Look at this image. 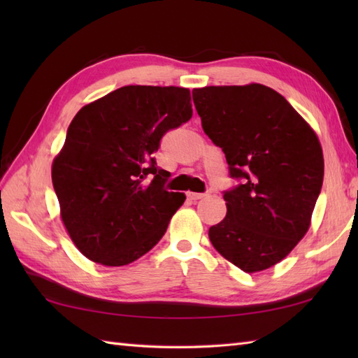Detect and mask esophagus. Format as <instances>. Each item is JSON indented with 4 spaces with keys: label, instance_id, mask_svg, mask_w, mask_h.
I'll list each match as a JSON object with an SVG mask.
<instances>
[{
    "label": "esophagus",
    "instance_id": "obj_1",
    "mask_svg": "<svg viewBox=\"0 0 358 358\" xmlns=\"http://www.w3.org/2000/svg\"><path fill=\"white\" fill-rule=\"evenodd\" d=\"M186 196H187V200L196 201V200L206 199V196H209V192H204V194H200V192H187V194H186Z\"/></svg>",
    "mask_w": 358,
    "mask_h": 358
}]
</instances>
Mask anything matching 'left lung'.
Returning <instances> with one entry per match:
<instances>
[{
	"mask_svg": "<svg viewBox=\"0 0 358 358\" xmlns=\"http://www.w3.org/2000/svg\"><path fill=\"white\" fill-rule=\"evenodd\" d=\"M192 98L237 180L223 192L227 214L210 226V243L241 271L268 269L309 229L323 185L320 141L285 96L263 85L194 89Z\"/></svg>",
	"mask_w": 358,
	"mask_h": 358,
	"instance_id": "8db88e82",
	"label": "left lung"
}]
</instances>
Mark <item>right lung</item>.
Returning a JSON list of instances; mask_svg holds the SVG:
<instances>
[{
	"mask_svg": "<svg viewBox=\"0 0 358 358\" xmlns=\"http://www.w3.org/2000/svg\"><path fill=\"white\" fill-rule=\"evenodd\" d=\"M192 117L185 87L124 86L85 106L52 164L62 218L75 246L104 266L135 262L162 240L186 196L164 187L154 154Z\"/></svg>",
	"mask_w": 358,
	"mask_h": 358,
	"instance_id": "right-lung-1",
	"label": "right lung"
}]
</instances>
